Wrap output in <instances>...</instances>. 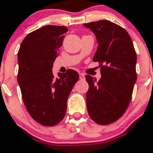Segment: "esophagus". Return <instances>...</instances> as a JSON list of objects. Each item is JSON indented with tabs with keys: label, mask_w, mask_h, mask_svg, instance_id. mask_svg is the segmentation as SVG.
Instances as JSON below:
<instances>
[{
	"label": "esophagus",
	"mask_w": 153,
	"mask_h": 153,
	"mask_svg": "<svg viewBox=\"0 0 153 153\" xmlns=\"http://www.w3.org/2000/svg\"><path fill=\"white\" fill-rule=\"evenodd\" d=\"M79 78H80L81 80H84L85 79V75L82 73H79Z\"/></svg>",
	"instance_id": "obj_1"
}]
</instances>
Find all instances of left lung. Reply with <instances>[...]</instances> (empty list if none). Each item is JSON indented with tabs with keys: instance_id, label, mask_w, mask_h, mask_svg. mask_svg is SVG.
I'll use <instances>...</instances> for the list:
<instances>
[{
	"instance_id": "obj_1",
	"label": "left lung",
	"mask_w": 153,
	"mask_h": 153,
	"mask_svg": "<svg viewBox=\"0 0 153 153\" xmlns=\"http://www.w3.org/2000/svg\"><path fill=\"white\" fill-rule=\"evenodd\" d=\"M95 34L98 48L93 57L100 63L99 81L87 75L88 115L100 125L114 123L124 114L136 82V53L128 32L107 20L83 24Z\"/></svg>"
}]
</instances>
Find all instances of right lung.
<instances>
[{"label":"right lung","mask_w":153,"mask_h":153,"mask_svg":"<svg viewBox=\"0 0 153 153\" xmlns=\"http://www.w3.org/2000/svg\"><path fill=\"white\" fill-rule=\"evenodd\" d=\"M68 28L47 25L28 34L18 53V82L27 111L44 126L59 123L65 115L67 101L79 75L68 69L54 78L53 63Z\"/></svg>","instance_id":"add662e5"}]
</instances>
